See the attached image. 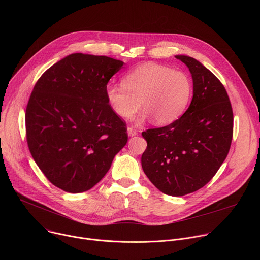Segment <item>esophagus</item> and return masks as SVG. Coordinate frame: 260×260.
<instances>
[{"mask_svg":"<svg viewBox=\"0 0 260 260\" xmlns=\"http://www.w3.org/2000/svg\"><path fill=\"white\" fill-rule=\"evenodd\" d=\"M127 134H128V136L134 137V136L138 135V131L135 127H133V126H128L127 127Z\"/></svg>","mask_w":260,"mask_h":260,"instance_id":"1","label":"esophagus"}]
</instances>
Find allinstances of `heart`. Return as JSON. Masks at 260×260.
Wrapping results in <instances>:
<instances>
[{
	"mask_svg": "<svg viewBox=\"0 0 260 260\" xmlns=\"http://www.w3.org/2000/svg\"><path fill=\"white\" fill-rule=\"evenodd\" d=\"M191 92L186 74L156 62L140 64L127 73L122 85L106 87L107 101L119 117L129 118L142 106L144 111L137 120L150 116L155 124L175 121L186 108Z\"/></svg>",
	"mask_w": 260,
	"mask_h": 260,
	"instance_id": "obj_1",
	"label": "heart"
}]
</instances>
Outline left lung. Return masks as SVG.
I'll use <instances>...</instances> for the list:
<instances>
[{"instance_id": "1", "label": "left lung", "mask_w": 260, "mask_h": 260, "mask_svg": "<svg viewBox=\"0 0 260 260\" xmlns=\"http://www.w3.org/2000/svg\"><path fill=\"white\" fill-rule=\"evenodd\" d=\"M186 64L193 81L188 109L171 124L142 133L146 176L161 192L182 197L199 190L225 160L234 132L229 94L219 79L199 60L176 55Z\"/></svg>"}]
</instances>
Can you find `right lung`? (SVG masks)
<instances>
[{"instance_id":"add662e5","label":"right lung","mask_w":260,"mask_h":260,"mask_svg":"<svg viewBox=\"0 0 260 260\" xmlns=\"http://www.w3.org/2000/svg\"><path fill=\"white\" fill-rule=\"evenodd\" d=\"M123 61L73 53L35 84L25 110L29 152L63 191L84 192L109 171L127 142L125 122L110 107L106 87Z\"/></svg>"}]
</instances>
